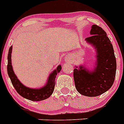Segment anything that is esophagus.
Listing matches in <instances>:
<instances>
[{"label":"esophagus","instance_id":"esophagus-1","mask_svg":"<svg viewBox=\"0 0 124 124\" xmlns=\"http://www.w3.org/2000/svg\"><path fill=\"white\" fill-rule=\"evenodd\" d=\"M66 60H67V61H68V59H66Z\"/></svg>","mask_w":124,"mask_h":124}]
</instances>
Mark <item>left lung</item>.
I'll return each mask as SVG.
<instances>
[{"label":"left lung","instance_id":"obj_1","mask_svg":"<svg viewBox=\"0 0 124 124\" xmlns=\"http://www.w3.org/2000/svg\"><path fill=\"white\" fill-rule=\"evenodd\" d=\"M90 34L85 39L97 52L95 66L90 71L83 66L75 67L73 77L75 87L79 93L87 97H97L111 87L116 72V59L114 49L105 31L92 25Z\"/></svg>","mask_w":124,"mask_h":124}]
</instances>
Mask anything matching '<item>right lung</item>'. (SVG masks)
<instances>
[{"label":"right lung","instance_id":"right-lung-1","mask_svg":"<svg viewBox=\"0 0 124 124\" xmlns=\"http://www.w3.org/2000/svg\"><path fill=\"white\" fill-rule=\"evenodd\" d=\"M11 52H12V46L9 49L8 54L7 72L11 83L16 92L21 96L31 101H41V100L49 98L54 91L56 75L61 71V69H62L61 65H58L56 69L54 70L49 75L47 83L43 87L39 89L29 88L23 85L19 81L17 76L14 73L12 65H11Z\"/></svg>","mask_w":124,"mask_h":124}]
</instances>
